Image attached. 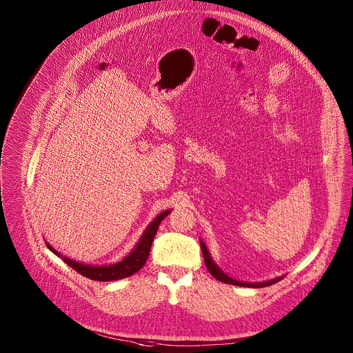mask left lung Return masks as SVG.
Here are the masks:
<instances>
[{"mask_svg": "<svg viewBox=\"0 0 353 353\" xmlns=\"http://www.w3.org/2000/svg\"><path fill=\"white\" fill-rule=\"evenodd\" d=\"M201 250H203V256H204V261H205V265L208 268V271L212 274L214 278H216L218 281L223 282V283H229V285H237V286H245V288H264V286H270V285H274L275 282H279L282 278H276V279H272V281H267V282H260V283H248V282H239V281H234L232 279L230 276H228L226 274H223L218 267L216 264L212 261L208 250L205 247V244L201 241Z\"/></svg>", "mask_w": 353, "mask_h": 353, "instance_id": "1", "label": "left lung"}]
</instances>
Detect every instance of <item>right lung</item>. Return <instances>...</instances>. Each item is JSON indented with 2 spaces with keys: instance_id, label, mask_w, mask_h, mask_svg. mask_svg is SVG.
Returning a JSON list of instances; mask_svg holds the SVG:
<instances>
[{
  "instance_id": "add662e5",
  "label": "right lung",
  "mask_w": 353,
  "mask_h": 353,
  "mask_svg": "<svg viewBox=\"0 0 353 353\" xmlns=\"http://www.w3.org/2000/svg\"><path fill=\"white\" fill-rule=\"evenodd\" d=\"M170 214V211H165L161 215H158V218L148 226V229L145 230V233L142 234L139 243L137 244V247L132 250V253L128 254L123 261L113 264V265H102V267H92V265H85L81 263H77L74 260H70L67 257H63L64 263H67L71 268H74L78 274L93 279V281H100V282H106V281H117L121 278H127L132 274H135L137 271H139L143 264L148 260L150 247H152V241L154 237L158 232V228L161 225V222ZM48 250H52L53 253L59 257H61V254L59 251H56L52 245L48 243H46Z\"/></svg>"
}]
</instances>
